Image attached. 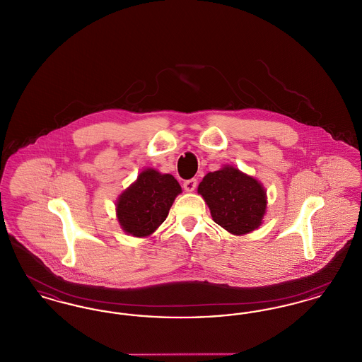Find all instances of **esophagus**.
Returning <instances> with one entry per match:
<instances>
[{
    "instance_id": "1",
    "label": "esophagus",
    "mask_w": 362,
    "mask_h": 362,
    "mask_svg": "<svg viewBox=\"0 0 362 362\" xmlns=\"http://www.w3.org/2000/svg\"><path fill=\"white\" fill-rule=\"evenodd\" d=\"M197 185H198L197 179H189L183 183V189H186L187 192H192L194 189H197Z\"/></svg>"
}]
</instances>
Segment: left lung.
Returning <instances> with one entry per match:
<instances>
[{
	"mask_svg": "<svg viewBox=\"0 0 362 362\" xmlns=\"http://www.w3.org/2000/svg\"><path fill=\"white\" fill-rule=\"evenodd\" d=\"M211 218L230 235H247L262 225L267 209L263 185L233 165L205 175L198 186Z\"/></svg>",
	"mask_w": 362,
	"mask_h": 362,
	"instance_id": "8db88e82",
	"label": "left lung"
}]
</instances>
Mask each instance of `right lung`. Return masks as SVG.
Wrapping results in <instances>:
<instances>
[{
  "mask_svg": "<svg viewBox=\"0 0 362 362\" xmlns=\"http://www.w3.org/2000/svg\"><path fill=\"white\" fill-rule=\"evenodd\" d=\"M182 187L171 173L146 168L122 191L115 211L122 229L134 238H149L168 216Z\"/></svg>",
  "mask_w": 362,
  "mask_h": 362,
  "instance_id": "right-lung-1",
  "label": "right lung"
}]
</instances>
